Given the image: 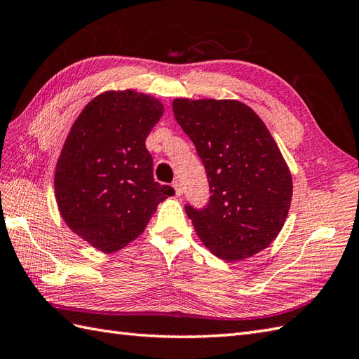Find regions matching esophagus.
<instances>
[{
	"mask_svg": "<svg viewBox=\"0 0 359 359\" xmlns=\"http://www.w3.org/2000/svg\"><path fill=\"white\" fill-rule=\"evenodd\" d=\"M172 188H174V193H176V196L179 197V196H182V193H183V189H182V185H180V182H174L172 183Z\"/></svg>",
	"mask_w": 359,
	"mask_h": 359,
	"instance_id": "34e87169",
	"label": "esophagus"
}]
</instances>
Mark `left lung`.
Listing matches in <instances>:
<instances>
[{
    "label": "left lung",
    "mask_w": 359,
    "mask_h": 359,
    "mask_svg": "<svg viewBox=\"0 0 359 359\" xmlns=\"http://www.w3.org/2000/svg\"><path fill=\"white\" fill-rule=\"evenodd\" d=\"M172 111L210 182L208 205L185 206L198 238L226 262L263 251L278 236L292 200V176L264 122L234 99L177 97Z\"/></svg>",
    "instance_id": "obj_1"
}]
</instances>
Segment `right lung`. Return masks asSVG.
Returning a JSON list of instances; mask_svg holds the SVG:
<instances>
[{
  "mask_svg": "<svg viewBox=\"0 0 359 359\" xmlns=\"http://www.w3.org/2000/svg\"><path fill=\"white\" fill-rule=\"evenodd\" d=\"M163 104L133 90L90 101L65 139L55 171L61 217L74 234L110 254L137 238L157 205L174 194L153 177L145 140Z\"/></svg>",
  "mask_w": 359,
  "mask_h": 359,
  "instance_id": "right-lung-1",
  "label": "right lung"
}]
</instances>
